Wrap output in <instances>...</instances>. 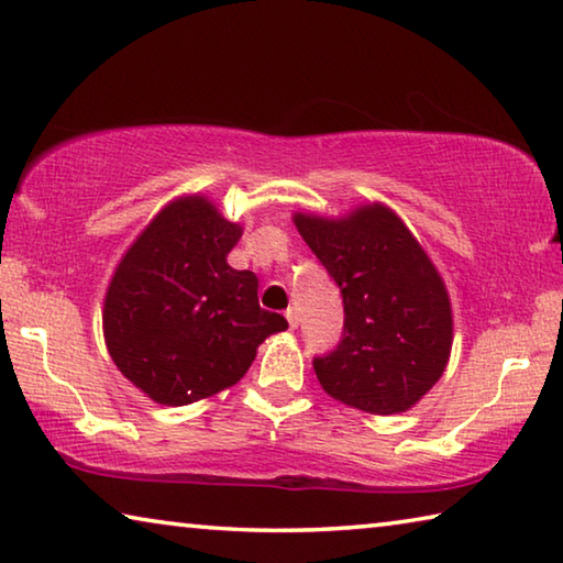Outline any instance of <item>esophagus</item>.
<instances>
[{"instance_id":"34e87169","label":"esophagus","mask_w":563,"mask_h":563,"mask_svg":"<svg viewBox=\"0 0 563 563\" xmlns=\"http://www.w3.org/2000/svg\"><path fill=\"white\" fill-rule=\"evenodd\" d=\"M285 317H288V324L292 327V330H295V327L300 324V314H298V310H295V308H288V310H285Z\"/></svg>"}]
</instances>
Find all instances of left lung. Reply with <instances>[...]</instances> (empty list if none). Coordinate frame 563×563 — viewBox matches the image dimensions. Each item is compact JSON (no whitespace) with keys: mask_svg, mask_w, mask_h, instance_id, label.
Returning <instances> with one entry per match:
<instances>
[{"mask_svg":"<svg viewBox=\"0 0 563 563\" xmlns=\"http://www.w3.org/2000/svg\"><path fill=\"white\" fill-rule=\"evenodd\" d=\"M295 227L344 305L340 342L312 360L322 388L366 413L411 408L451 356V300L433 263L401 219L376 203L340 221L298 213Z\"/></svg>","mask_w":563,"mask_h":563,"instance_id":"left-lung-1","label":"left lung"}]
</instances>
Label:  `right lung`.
<instances>
[{
  "mask_svg": "<svg viewBox=\"0 0 563 563\" xmlns=\"http://www.w3.org/2000/svg\"><path fill=\"white\" fill-rule=\"evenodd\" d=\"M241 239L201 197L169 203L120 261L106 295V344L128 379L165 406L236 384L288 320L258 305V278L233 271Z\"/></svg>",
  "mask_w": 563,
  "mask_h": 563,
  "instance_id": "add662e5",
  "label": "right lung"
}]
</instances>
